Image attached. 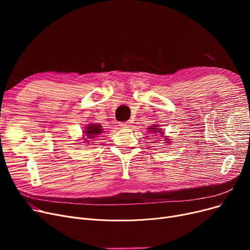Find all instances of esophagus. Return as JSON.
<instances>
[{
  "mask_svg": "<svg viewBox=\"0 0 250 250\" xmlns=\"http://www.w3.org/2000/svg\"><path fill=\"white\" fill-rule=\"evenodd\" d=\"M129 125H130L129 122H125V123H121L120 125L123 127H129Z\"/></svg>",
  "mask_w": 250,
  "mask_h": 250,
  "instance_id": "1",
  "label": "esophagus"
}]
</instances>
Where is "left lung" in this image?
I'll return each mask as SVG.
<instances>
[{
  "mask_svg": "<svg viewBox=\"0 0 250 250\" xmlns=\"http://www.w3.org/2000/svg\"><path fill=\"white\" fill-rule=\"evenodd\" d=\"M158 127H159V125H152L148 129L150 133H160V135H163V132H161L160 128H158ZM164 141H167V140H164Z\"/></svg>",
  "mask_w": 250,
  "mask_h": 250,
  "instance_id": "obj_1",
  "label": "left lung"
}]
</instances>
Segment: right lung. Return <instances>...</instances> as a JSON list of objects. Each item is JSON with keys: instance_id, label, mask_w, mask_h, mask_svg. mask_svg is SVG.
<instances>
[{"instance_id": "obj_1", "label": "right lung", "mask_w": 250, "mask_h": 250, "mask_svg": "<svg viewBox=\"0 0 250 250\" xmlns=\"http://www.w3.org/2000/svg\"><path fill=\"white\" fill-rule=\"evenodd\" d=\"M86 129L84 130V134L86 135L87 139H92V138H95L98 135L102 134V127L100 125H95V124H91L89 125L87 127H85Z\"/></svg>"}]
</instances>
